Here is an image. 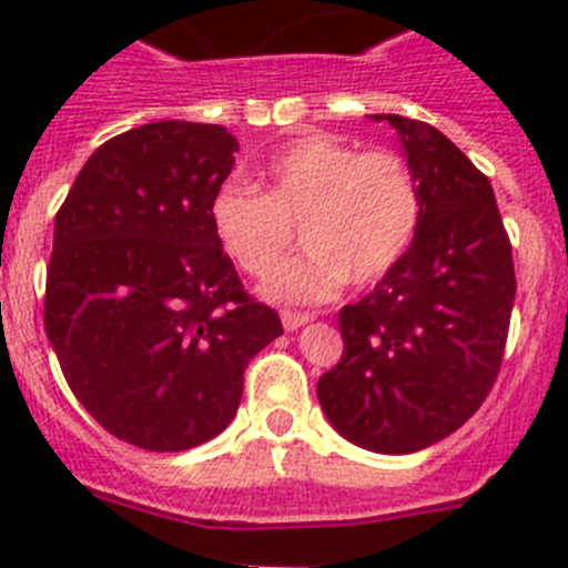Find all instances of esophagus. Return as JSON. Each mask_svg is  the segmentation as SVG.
<instances>
[{
    "label": "esophagus",
    "mask_w": 568,
    "mask_h": 568,
    "mask_svg": "<svg viewBox=\"0 0 568 568\" xmlns=\"http://www.w3.org/2000/svg\"><path fill=\"white\" fill-rule=\"evenodd\" d=\"M310 321H313V315L310 313H290V310H284V313H281V324H284V329H287V333L304 327V324H310Z\"/></svg>",
    "instance_id": "obj_1"
}]
</instances>
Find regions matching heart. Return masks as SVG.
Returning a JSON list of instances; mask_svg holds the SVG:
<instances>
[{
    "instance_id": "heart-1",
    "label": "heart",
    "mask_w": 568,
    "mask_h": 568,
    "mask_svg": "<svg viewBox=\"0 0 568 568\" xmlns=\"http://www.w3.org/2000/svg\"><path fill=\"white\" fill-rule=\"evenodd\" d=\"M261 193L224 182L210 199V230L241 273L264 278L292 246L298 226L308 247L264 284L273 301L315 304L346 281L384 278L413 247L420 227V184L413 164L386 148L355 150L329 135H301L258 168Z\"/></svg>"
}]
</instances>
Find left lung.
I'll return each instance as SVG.
<instances>
[{"label":"left lung","instance_id":"8db88e82","mask_svg":"<svg viewBox=\"0 0 568 568\" xmlns=\"http://www.w3.org/2000/svg\"><path fill=\"white\" fill-rule=\"evenodd\" d=\"M373 119L398 130L418 175L420 227L373 293L338 313L344 355L321 375L318 400L361 449L409 455L453 435L489 395L515 264L489 179L433 124Z\"/></svg>","mask_w":568,"mask_h":568}]
</instances>
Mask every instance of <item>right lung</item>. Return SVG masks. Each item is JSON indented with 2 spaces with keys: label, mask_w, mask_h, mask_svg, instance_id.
<instances>
[{
  "label": "right lung",
  "mask_w": 568,
  "mask_h": 568,
  "mask_svg": "<svg viewBox=\"0 0 568 568\" xmlns=\"http://www.w3.org/2000/svg\"><path fill=\"white\" fill-rule=\"evenodd\" d=\"M235 150L222 124H142L90 155L57 213L44 333L79 404L150 453L227 429L244 366L284 333L210 230Z\"/></svg>",
  "instance_id": "1"
}]
</instances>
